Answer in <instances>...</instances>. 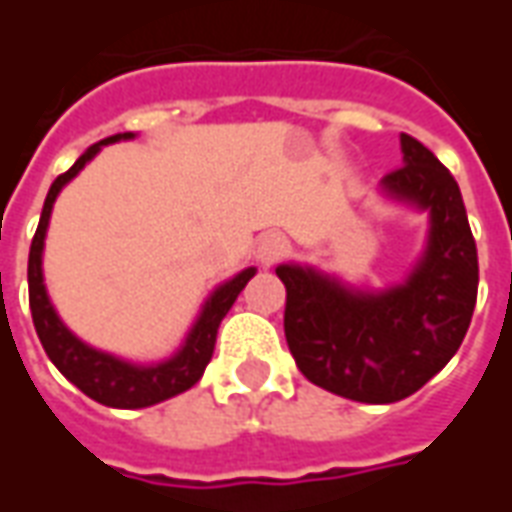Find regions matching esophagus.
<instances>
[{"instance_id": "esophagus-1", "label": "esophagus", "mask_w": 512, "mask_h": 512, "mask_svg": "<svg viewBox=\"0 0 512 512\" xmlns=\"http://www.w3.org/2000/svg\"><path fill=\"white\" fill-rule=\"evenodd\" d=\"M285 255H288V241H285V235L268 233L260 238V244H257V257H260L263 266H274V263L282 260Z\"/></svg>"}]
</instances>
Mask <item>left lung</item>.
Returning a JSON list of instances; mask_svg holds the SVG:
<instances>
[{"label": "left lung", "instance_id": "left-lung-1", "mask_svg": "<svg viewBox=\"0 0 512 512\" xmlns=\"http://www.w3.org/2000/svg\"><path fill=\"white\" fill-rule=\"evenodd\" d=\"M384 175L392 197L430 213L425 257L384 293H359L312 268L279 266L285 340L312 384L359 403H395L428 384L461 348L477 301V246L450 169L414 136Z\"/></svg>", "mask_w": 512, "mask_h": 512}]
</instances>
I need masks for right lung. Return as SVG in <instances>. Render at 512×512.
Segmentation results:
<instances>
[{"label": "right lung", "instance_id": "right-lung-1", "mask_svg": "<svg viewBox=\"0 0 512 512\" xmlns=\"http://www.w3.org/2000/svg\"><path fill=\"white\" fill-rule=\"evenodd\" d=\"M131 131L126 134H115L101 139L98 145L87 147L82 156L76 158L68 172H62L60 178L51 183L46 202H43V213H40V224L29 246V310H32V323H35V332H38L43 351L49 354V359L57 365L62 376L68 378L71 384L82 389L84 395L93 397L98 403L112 408H145L153 403H161L167 397H175L180 392H186L191 386L197 384L205 373V367L211 362L213 345H216V332H219V323L230 312L233 301L238 299V293L246 288V282L255 277V268H246L238 277L230 282H224L219 288L213 290V296L205 301L200 318L194 323V329L186 337V343L180 348L178 354L153 367H136L128 365L123 359L104 354V351H95L90 345H84L79 337H73L65 323L60 321V315L54 312L43 285V238H46V227H49L51 205L57 200L60 189L71 178L79 175V169L90 161V158L101 150L104 145H112L117 139H131Z\"/></svg>", "mask_w": 512, "mask_h": 512}]
</instances>
